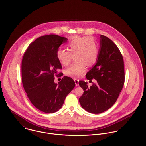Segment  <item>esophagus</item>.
I'll return each instance as SVG.
<instances>
[{
  "label": "esophagus",
  "instance_id": "esophagus-1",
  "mask_svg": "<svg viewBox=\"0 0 146 146\" xmlns=\"http://www.w3.org/2000/svg\"><path fill=\"white\" fill-rule=\"evenodd\" d=\"M74 81L75 82V83H76V86H78V83H79V80H77V79H74Z\"/></svg>",
  "mask_w": 146,
  "mask_h": 146
}]
</instances>
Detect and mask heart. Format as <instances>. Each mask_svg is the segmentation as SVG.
Returning a JSON list of instances; mask_svg holds the SVG:
<instances>
[{"mask_svg": "<svg viewBox=\"0 0 146 146\" xmlns=\"http://www.w3.org/2000/svg\"><path fill=\"white\" fill-rule=\"evenodd\" d=\"M67 48L69 51L59 48L56 52L58 60L63 65H68L74 56L76 62L65 69L67 76L79 78L84 74L86 65L91 66L96 62L98 45L95 39L91 36H73L67 44Z\"/></svg>", "mask_w": 146, "mask_h": 146, "instance_id": "1", "label": "heart"}]
</instances>
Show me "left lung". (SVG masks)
<instances>
[{"instance_id":"left-lung-1","label":"left lung","mask_w":146,"mask_h":146,"mask_svg":"<svg viewBox=\"0 0 146 146\" xmlns=\"http://www.w3.org/2000/svg\"><path fill=\"white\" fill-rule=\"evenodd\" d=\"M100 49L95 64L86 74L90 82L79 81L84 91L79 98L81 106L92 113H100L110 109L117 100L125 80L123 56L117 46L108 37L100 36Z\"/></svg>"}]
</instances>
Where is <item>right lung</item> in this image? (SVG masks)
Returning <instances> with one entry per match:
<instances>
[{
	"label": "right lung",
	"instance_id": "right-lung-1",
	"mask_svg": "<svg viewBox=\"0 0 146 146\" xmlns=\"http://www.w3.org/2000/svg\"><path fill=\"white\" fill-rule=\"evenodd\" d=\"M67 40L56 35L38 37L29 45L22 59L23 88L33 105L45 113L60 110L65 97L75 86L74 81L66 76L58 83L54 82L57 69L62 68L56 52Z\"/></svg>",
	"mask_w": 146,
	"mask_h": 146
}]
</instances>
